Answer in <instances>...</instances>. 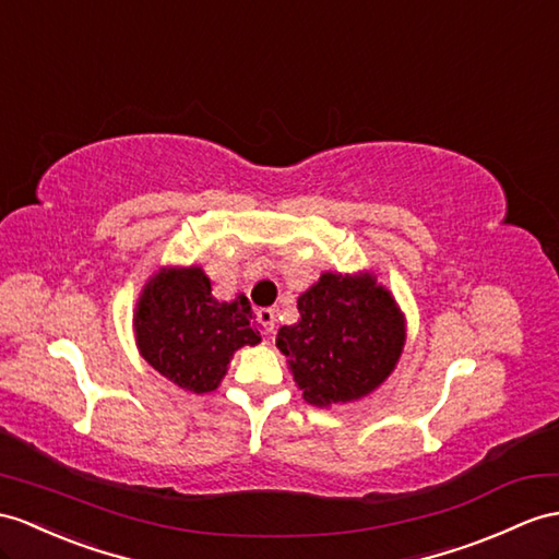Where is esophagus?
<instances>
[{"label":"esophagus","instance_id":"1","mask_svg":"<svg viewBox=\"0 0 559 559\" xmlns=\"http://www.w3.org/2000/svg\"><path fill=\"white\" fill-rule=\"evenodd\" d=\"M255 322L261 324L263 334H272V330H275V310H272V308H258L255 310Z\"/></svg>","mask_w":559,"mask_h":559}]
</instances>
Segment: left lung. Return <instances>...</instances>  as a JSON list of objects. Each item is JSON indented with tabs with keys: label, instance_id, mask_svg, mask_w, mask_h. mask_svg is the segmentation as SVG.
Instances as JSON below:
<instances>
[{
	"label": "left lung",
	"instance_id": "obj_1",
	"mask_svg": "<svg viewBox=\"0 0 559 559\" xmlns=\"http://www.w3.org/2000/svg\"><path fill=\"white\" fill-rule=\"evenodd\" d=\"M298 312L301 320L280 330L277 348L310 405L362 399L396 367L405 344L403 316L370 275L324 272L298 298Z\"/></svg>",
	"mask_w": 559,
	"mask_h": 559
}]
</instances>
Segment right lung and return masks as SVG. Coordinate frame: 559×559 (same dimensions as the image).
Here are the masks:
<instances>
[{"label":"right lung","mask_w":559,"mask_h":559,"mask_svg":"<svg viewBox=\"0 0 559 559\" xmlns=\"http://www.w3.org/2000/svg\"><path fill=\"white\" fill-rule=\"evenodd\" d=\"M134 332L144 360L194 393L217 389L233 353L261 342L247 296L215 301L201 267L158 272L140 298Z\"/></svg>","instance_id":"add662e5"}]
</instances>
